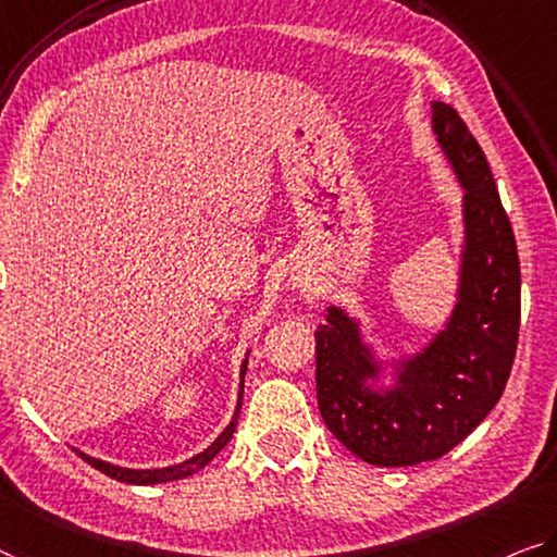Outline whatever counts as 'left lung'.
Segmentation results:
<instances>
[{
    "instance_id": "1",
    "label": "left lung",
    "mask_w": 557,
    "mask_h": 557,
    "mask_svg": "<svg viewBox=\"0 0 557 557\" xmlns=\"http://www.w3.org/2000/svg\"><path fill=\"white\" fill-rule=\"evenodd\" d=\"M435 144L463 201L456 301L425 344L379 356L363 323L329 306L315 331V393L329 431L381 468L438 460L475 431L506 391L520 329V261L485 153L458 111L431 101Z\"/></svg>"
}]
</instances>
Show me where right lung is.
I'll return each mask as SVG.
<instances>
[{
    "label": "right lung",
    "mask_w": 557,
    "mask_h": 557,
    "mask_svg": "<svg viewBox=\"0 0 557 557\" xmlns=\"http://www.w3.org/2000/svg\"><path fill=\"white\" fill-rule=\"evenodd\" d=\"M249 354L251 350H246V358L242 363V383H238V400H236V410H234V418H231L228 425L221 431V435L216 441L211 443L209 448H203L201 453H196L189 460H182V463L176 466H166V468H122V466H114V463H107V460H99V458H91L87 453H82L79 448L76 450V456H82V460H87L91 468L101 470V473L114 478V481H122V483H129V485H157V483H169V481H182V478H189L194 473H199L203 466H209L213 456L226 446L231 441V435L236 431V423H238V413H242V398H244V375H246V366H249Z\"/></svg>",
    "instance_id": "add662e5"
}]
</instances>
